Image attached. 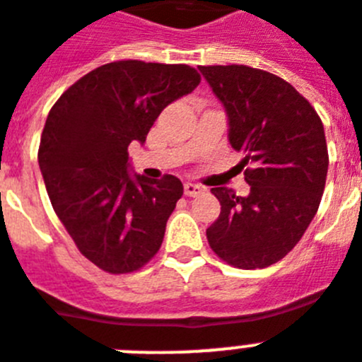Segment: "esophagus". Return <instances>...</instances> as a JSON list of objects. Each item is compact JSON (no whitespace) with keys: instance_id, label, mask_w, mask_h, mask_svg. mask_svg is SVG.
<instances>
[{"instance_id":"esophagus-1","label":"esophagus","mask_w":362,"mask_h":362,"mask_svg":"<svg viewBox=\"0 0 362 362\" xmlns=\"http://www.w3.org/2000/svg\"><path fill=\"white\" fill-rule=\"evenodd\" d=\"M205 188L202 185H196V183H185V196H190V197H196L203 192Z\"/></svg>"}]
</instances>
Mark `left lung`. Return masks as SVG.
<instances>
[{"instance_id":"obj_1","label":"left lung","mask_w":362,"mask_h":362,"mask_svg":"<svg viewBox=\"0 0 362 362\" xmlns=\"http://www.w3.org/2000/svg\"><path fill=\"white\" fill-rule=\"evenodd\" d=\"M228 122V143L249 165L247 196L216 187L221 212L206 228L212 251L240 269L282 260L317 214L328 146L317 111L289 82L247 66H199Z\"/></svg>"}]
</instances>
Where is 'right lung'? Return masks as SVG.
<instances>
[{"instance_id":"obj_1","label":"right lung","mask_w":362,"mask_h":362,"mask_svg":"<svg viewBox=\"0 0 362 362\" xmlns=\"http://www.w3.org/2000/svg\"><path fill=\"white\" fill-rule=\"evenodd\" d=\"M199 80L185 64L111 62L49 111L38 150L43 183L78 251L102 271L132 273L159 251L183 183L129 174L128 146L144 144L160 111Z\"/></svg>"}]
</instances>
